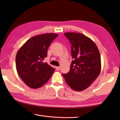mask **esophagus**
Returning <instances> with one entry per match:
<instances>
[{
	"instance_id": "1",
	"label": "esophagus",
	"mask_w": 120,
	"mask_h": 120,
	"mask_svg": "<svg viewBox=\"0 0 120 120\" xmlns=\"http://www.w3.org/2000/svg\"><path fill=\"white\" fill-rule=\"evenodd\" d=\"M60 68L59 67H56V70H57V71L59 70Z\"/></svg>"
}]
</instances>
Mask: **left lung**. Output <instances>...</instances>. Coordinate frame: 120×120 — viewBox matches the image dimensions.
<instances>
[{
    "label": "left lung",
    "instance_id": "1",
    "mask_svg": "<svg viewBox=\"0 0 120 120\" xmlns=\"http://www.w3.org/2000/svg\"><path fill=\"white\" fill-rule=\"evenodd\" d=\"M71 44L73 59L67 74H62L68 85L73 90H85L101 72V56L98 47L90 38L82 34L64 33Z\"/></svg>",
    "mask_w": 120,
    "mask_h": 120
}]
</instances>
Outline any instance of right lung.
I'll return each mask as SVG.
<instances>
[{
	"label": "right lung",
	"mask_w": 120,
	"mask_h": 120,
	"mask_svg": "<svg viewBox=\"0 0 120 120\" xmlns=\"http://www.w3.org/2000/svg\"><path fill=\"white\" fill-rule=\"evenodd\" d=\"M58 36L57 34L51 33L33 37L17 52L15 61L17 72L30 88L41 87L54 72V68L42 61L47 57L51 43Z\"/></svg>",
	"instance_id": "obj_1"
}]
</instances>
